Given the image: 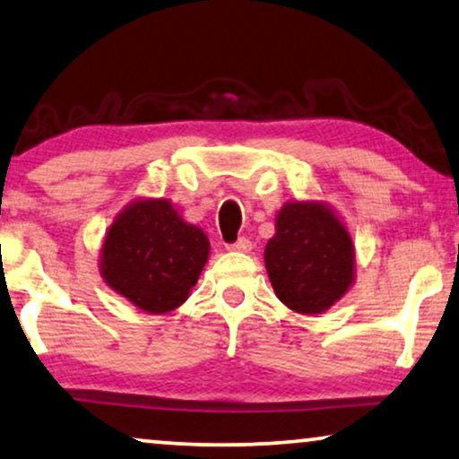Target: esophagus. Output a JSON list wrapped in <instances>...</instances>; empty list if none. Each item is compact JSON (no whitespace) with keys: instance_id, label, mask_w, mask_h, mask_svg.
I'll return each instance as SVG.
<instances>
[{"instance_id":"34e87169","label":"esophagus","mask_w":459,"mask_h":459,"mask_svg":"<svg viewBox=\"0 0 459 459\" xmlns=\"http://www.w3.org/2000/svg\"><path fill=\"white\" fill-rule=\"evenodd\" d=\"M227 249H230V251H238V254H247V251H251V241H249V238L241 237V238H238L237 243L229 245Z\"/></svg>"}]
</instances>
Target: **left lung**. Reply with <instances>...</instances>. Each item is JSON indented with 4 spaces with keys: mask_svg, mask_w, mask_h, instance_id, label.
<instances>
[{
    "mask_svg": "<svg viewBox=\"0 0 459 459\" xmlns=\"http://www.w3.org/2000/svg\"><path fill=\"white\" fill-rule=\"evenodd\" d=\"M264 264L276 297L297 314L326 312L356 282V245L350 230L318 199H295L276 212Z\"/></svg>",
    "mask_w": 459,
    "mask_h": 459,
    "instance_id": "left-lung-1",
    "label": "left lung"
}]
</instances>
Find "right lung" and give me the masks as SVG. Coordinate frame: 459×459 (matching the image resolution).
<instances>
[{
    "label": "right lung",
    "instance_id": "1",
    "mask_svg": "<svg viewBox=\"0 0 459 459\" xmlns=\"http://www.w3.org/2000/svg\"><path fill=\"white\" fill-rule=\"evenodd\" d=\"M210 257V238L170 199L139 197L118 212L100 249V274L145 314H168L189 299Z\"/></svg>",
    "mask_w": 459,
    "mask_h": 459
}]
</instances>
